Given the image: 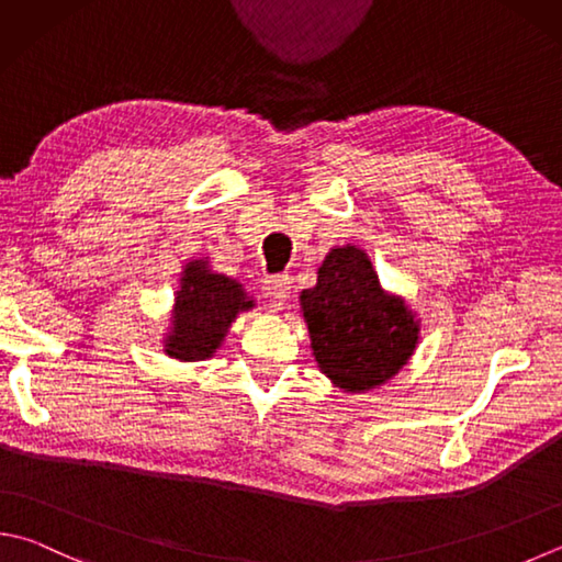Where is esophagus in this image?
<instances>
[{
	"label": "esophagus",
	"mask_w": 562,
	"mask_h": 562,
	"mask_svg": "<svg viewBox=\"0 0 562 562\" xmlns=\"http://www.w3.org/2000/svg\"><path fill=\"white\" fill-rule=\"evenodd\" d=\"M291 283L293 281H291L289 273H279V277H269L267 281H263V291H267V295H269L273 303L283 305V301L289 299V293L293 289Z\"/></svg>",
	"instance_id": "1"
}]
</instances>
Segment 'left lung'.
Wrapping results in <instances>:
<instances>
[{"label":"left lung","mask_w":562,"mask_h":562,"mask_svg":"<svg viewBox=\"0 0 562 562\" xmlns=\"http://www.w3.org/2000/svg\"><path fill=\"white\" fill-rule=\"evenodd\" d=\"M301 313L317 367L347 394L386 384L420 337L416 313L381 289L372 259L355 245L327 251L317 283L301 293Z\"/></svg>","instance_id":"1"}]
</instances>
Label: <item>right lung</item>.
<instances>
[{
  "label": "right lung",
  "instance_id": "add662e5",
  "mask_svg": "<svg viewBox=\"0 0 562 562\" xmlns=\"http://www.w3.org/2000/svg\"><path fill=\"white\" fill-rule=\"evenodd\" d=\"M251 308L254 301L237 279L210 269L207 257L188 261L173 299L164 352L178 362H203L225 342L237 315Z\"/></svg>",
  "mask_w": 562,
  "mask_h": 562
}]
</instances>
